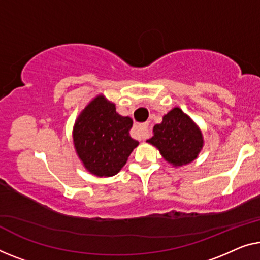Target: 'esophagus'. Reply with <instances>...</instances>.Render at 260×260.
I'll use <instances>...</instances> for the list:
<instances>
[{
    "mask_svg": "<svg viewBox=\"0 0 260 260\" xmlns=\"http://www.w3.org/2000/svg\"><path fill=\"white\" fill-rule=\"evenodd\" d=\"M147 131H148V126H147L146 123H143V125H137V126H135V132H137V134L139 135V138H140V139H145L146 138Z\"/></svg>",
    "mask_w": 260,
    "mask_h": 260,
    "instance_id": "esophagus-1",
    "label": "esophagus"
}]
</instances>
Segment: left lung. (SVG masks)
Instances as JSON below:
<instances>
[{"label": "left lung", "instance_id": "1", "mask_svg": "<svg viewBox=\"0 0 260 260\" xmlns=\"http://www.w3.org/2000/svg\"><path fill=\"white\" fill-rule=\"evenodd\" d=\"M153 132L154 135L147 142L156 147L165 160L175 167L190 164L203 147L200 128L179 107L169 111L162 122L154 126Z\"/></svg>", "mask_w": 260, "mask_h": 260}]
</instances>
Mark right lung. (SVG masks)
<instances>
[{"label":"right lung","mask_w":260,"mask_h":260,"mask_svg":"<svg viewBox=\"0 0 260 260\" xmlns=\"http://www.w3.org/2000/svg\"><path fill=\"white\" fill-rule=\"evenodd\" d=\"M132 126L133 120L118 114L113 103L95 96L73 127V143L84 167L99 177L118 174L139 145L129 135Z\"/></svg>","instance_id":"right-lung-1"}]
</instances>
